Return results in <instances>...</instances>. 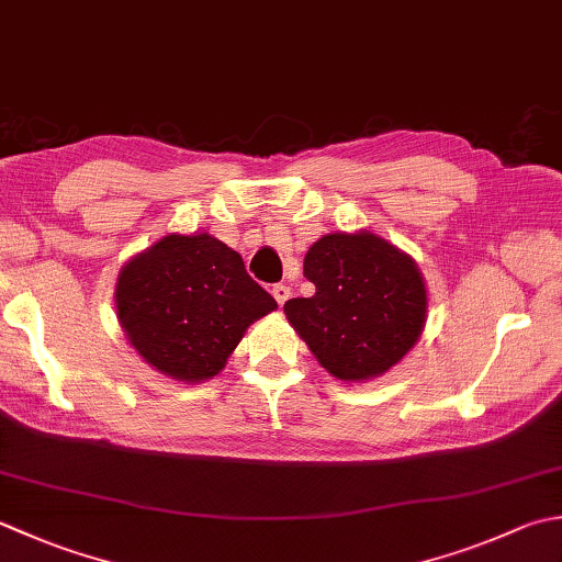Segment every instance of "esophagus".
Instances as JSON below:
<instances>
[{
	"instance_id": "esophagus-1",
	"label": "esophagus",
	"mask_w": 562,
	"mask_h": 562,
	"mask_svg": "<svg viewBox=\"0 0 562 562\" xmlns=\"http://www.w3.org/2000/svg\"><path fill=\"white\" fill-rule=\"evenodd\" d=\"M272 296H274V302H278L280 306L284 304V302H288L290 300V288H288V284H272Z\"/></svg>"
}]
</instances>
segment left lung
<instances>
[{"label": "left lung", "mask_w": 562, "mask_h": 562, "mask_svg": "<svg viewBox=\"0 0 562 562\" xmlns=\"http://www.w3.org/2000/svg\"><path fill=\"white\" fill-rule=\"evenodd\" d=\"M312 296L284 302L294 331L334 378H380L409 353L426 324V284L416 262L370 234H326L306 250Z\"/></svg>", "instance_id": "obj_1"}]
</instances>
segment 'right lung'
<instances>
[{"instance_id": "right-lung-1", "label": "right lung", "mask_w": 562, "mask_h": 562, "mask_svg": "<svg viewBox=\"0 0 562 562\" xmlns=\"http://www.w3.org/2000/svg\"><path fill=\"white\" fill-rule=\"evenodd\" d=\"M114 296L138 356L187 384L218 375L246 328L278 310L244 258L209 234H170L138 252L121 268Z\"/></svg>"}]
</instances>
